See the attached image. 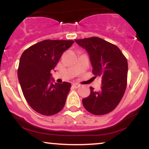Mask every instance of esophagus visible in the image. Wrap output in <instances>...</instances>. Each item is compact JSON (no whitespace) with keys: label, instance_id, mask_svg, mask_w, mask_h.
I'll use <instances>...</instances> for the list:
<instances>
[{"label":"esophagus","instance_id":"34e87169","mask_svg":"<svg viewBox=\"0 0 149 149\" xmlns=\"http://www.w3.org/2000/svg\"><path fill=\"white\" fill-rule=\"evenodd\" d=\"M73 87L74 88H79V87H80V85L78 84V83H73Z\"/></svg>","mask_w":149,"mask_h":149}]
</instances>
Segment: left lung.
<instances>
[{"instance_id":"left-lung-1","label":"left lung","mask_w":149,"mask_h":149,"mask_svg":"<svg viewBox=\"0 0 149 149\" xmlns=\"http://www.w3.org/2000/svg\"><path fill=\"white\" fill-rule=\"evenodd\" d=\"M90 55L95 77L102 78L100 91L90 87V95L83 99L88 112L96 116L112 111L123 97L127 87V61L117 46L98 37L75 40Z\"/></svg>"}]
</instances>
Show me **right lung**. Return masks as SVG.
I'll use <instances>...</instances> for the list:
<instances>
[{
  "label": "right lung",
  "mask_w": 149,
  "mask_h": 149,
  "mask_svg": "<svg viewBox=\"0 0 149 149\" xmlns=\"http://www.w3.org/2000/svg\"><path fill=\"white\" fill-rule=\"evenodd\" d=\"M73 40H45L31 45L22 53L17 71L18 79L26 100L34 111L52 116L64 107L71 84L55 83L50 71L54 69Z\"/></svg>",
  "instance_id": "obj_1"
}]
</instances>
